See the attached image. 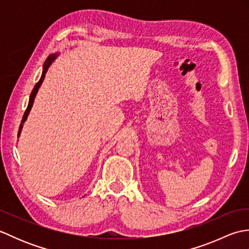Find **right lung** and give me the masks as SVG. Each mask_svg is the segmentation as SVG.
<instances>
[{
  "mask_svg": "<svg viewBox=\"0 0 249 249\" xmlns=\"http://www.w3.org/2000/svg\"><path fill=\"white\" fill-rule=\"evenodd\" d=\"M54 59H55V55H49L48 57H47V60H46V62H45V65H44V71H43V75H41V78L39 79V81L36 83V86L34 87L33 91H32V93H31V95H30V100H29L28 108H26L25 112H24V114H23L22 121H21V124H20V127H19V131H18V134H20L21 128H22V126H23V123H24V122H25L26 118H28V114H29L30 110H31V108H32V106H33V103H34V98H35V96H36L37 91H38V89H39V87H40V84L43 83V80H44V78H45L46 72H47V71H48V68H49L50 64H51V63H52V61H53Z\"/></svg>",
  "mask_w": 249,
  "mask_h": 249,
  "instance_id": "obj_1",
  "label": "right lung"
}]
</instances>
